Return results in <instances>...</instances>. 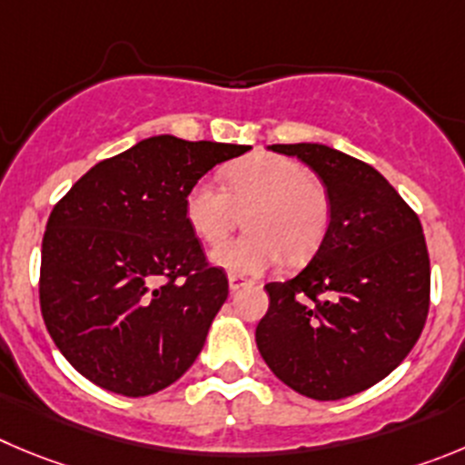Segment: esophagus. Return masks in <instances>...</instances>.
I'll use <instances>...</instances> for the list:
<instances>
[{
	"label": "esophagus",
	"instance_id": "obj_1",
	"mask_svg": "<svg viewBox=\"0 0 465 465\" xmlns=\"http://www.w3.org/2000/svg\"><path fill=\"white\" fill-rule=\"evenodd\" d=\"M247 277H242V275H229V289H232V292H238V289H241V286H245L247 284Z\"/></svg>",
	"mask_w": 465,
	"mask_h": 465
}]
</instances>
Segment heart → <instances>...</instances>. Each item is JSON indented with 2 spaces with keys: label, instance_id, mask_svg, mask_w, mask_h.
Returning a JSON list of instances; mask_svg holds the SVG:
<instances>
[{
  "label": "heart",
  "instance_id": "obj_1",
  "mask_svg": "<svg viewBox=\"0 0 465 465\" xmlns=\"http://www.w3.org/2000/svg\"><path fill=\"white\" fill-rule=\"evenodd\" d=\"M223 181L203 176L185 194V220L199 241L218 245L246 211L242 237L213 250V263L233 275H257L286 262H302L331 227V197L302 163L277 153H252L224 169Z\"/></svg>",
  "mask_w": 465,
  "mask_h": 465
}]
</instances>
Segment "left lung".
Instances as JSON below:
<instances>
[{
	"label": "left lung",
	"instance_id": "8db88e82",
	"mask_svg": "<svg viewBox=\"0 0 465 465\" xmlns=\"http://www.w3.org/2000/svg\"><path fill=\"white\" fill-rule=\"evenodd\" d=\"M319 173L331 227L312 262L266 284L257 346L272 374L319 401L383 381L418 341L431 268L413 208L371 164L325 144H272Z\"/></svg>",
	"mask_w": 465,
	"mask_h": 465
}]
</instances>
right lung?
Segmentation results:
<instances>
[{
  "instance_id": "add662e5",
  "label": "right lung",
  "mask_w": 465,
  "mask_h": 465,
  "mask_svg": "<svg viewBox=\"0 0 465 465\" xmlns=\"http://www.w3.org/2000/svg\"><path fill=\"white\" fill-rule=\"evenodd\" d=\"M245 151L158 134L101 160L52 208L41 250L43 321L91 383L146 397L197 360L229 282L203 257L185 194Z\"/></svg>"
}]
</instances>
